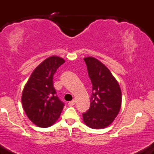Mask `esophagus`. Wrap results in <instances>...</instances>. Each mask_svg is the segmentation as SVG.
Segmentation results:
<instances>
[{
	"label": "esophagus",
	"mask_w": 154,
	"mask_h": 154,
	"mask_svg": "<svg viewBox=\"0 0 154 154\" xmlns=\"http://www.w3.org/2000/svg\"><path fill=\"white\" fill-rule=\"evenodd\" d=\"M75 100H72V101L69 102V103H68V105L69 106H72L75 105Z\"/></svg>",
	"instance_id": "34e87169"
}]
</instances>
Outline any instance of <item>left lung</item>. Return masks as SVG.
<instances>
[{
    "instance_id": "obj_1",
    "label": "left lung",
    "mask_w": 154,
    "mask_h": 154,
    "mask_svg": "<svg viewBox=\"0 0 154 154\" xmlns=\"http://www.w3.org/2000/svg\"><path fill=\"white\" fill-rule=\"evenodd\" d=\"M93 85L91 106L83 113V122L93 129L110 125L119 114L122 105L119 85L109 69L93 57L84 58Z\"/></svg>"
}]
</instances>
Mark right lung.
I'll list each match as a JSON object with an SVG mask.
<instances>
[{
    "label": "right lung",
    "instance_id": "1",
    "mask_svg": "<svg viewBox=\"0 0 154 154\" xmlns=\"http://www.w3.org/2000/svg\"><path fill=\"white\" fill-rule=\"evenodd\" d=\"M64 62L56 56L44 60L35 69L23 89V109L30 121L40 128L54 125L64 106L56 95L53 82L55 72Z\"/></svg>",
    "mask_w": 154,
    "mask_h": 154
}]
</instances>
